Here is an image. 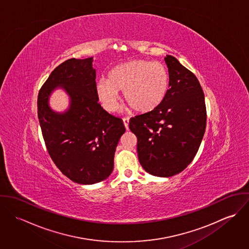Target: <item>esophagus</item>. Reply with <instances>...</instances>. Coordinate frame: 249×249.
I'll list each match as a JSON object with an SVG mask.
<instances>
[{
	"label": "esophagus",
	"mask_w": 249,
	"mask_h": 249,
	"mask_svg": "<svg viewBox=\"0 0 249 249\" xmlns=\"http://www.w3.org/2000/svg\"><path fill=\"white\" fill-rule=\"evenodd\" d=\"M123 121H124V124L125 126V128L127 129L128 128V124H129V117H124L123 119Z\"/></svg>",
	"instance_id": "obj_1"
}]
</instances>
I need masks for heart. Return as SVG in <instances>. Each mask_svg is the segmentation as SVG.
<instances>
[{
	"mask_svg": "<svg viewBox=\"0 0 249 249\" xmlns=\"http://www.w3.org/2000/svg\"><path fill=\"white\" fill-rule=\"evenodd\" d=\"M169 86L170 74L163 63L135 59L114 67L108 79L98 82L97 94L108 111L116 109L118 92L123 91L124 102L134 111L148 113L164 102Z\"/></svg>",
	"mask_w": 249,
	"mask_h": 249,
	"instance_id": "1",
	"label": "heart"
}]
</instances>
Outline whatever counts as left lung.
<instances>
[{"label": "left lung", "mask_w": 249, "mask_h": 249, "mask_svg": "<svg viewBox=\"0 0 249 249\" xmlns=\"http://www.w3.org/2000/svg\"><path fill=\"white\" fill-rule=\"evenodd\" d=\"M165 61L170 86L155 110L132 117L129 129L137 137V152L143 170L170 178L194 160L206 128L204 93L196 76L172 55Z\"/></svg>", "instance_id": "1"}]
</instances>
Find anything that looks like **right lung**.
I'll return each instance as SVG.
<instances>
[{
	"label": "right lung",
	"mask_w": 249,
	"mask_h": 249,
	"mask_svg": "<svg viewBox=\"0 0 249 249\" xmlns=\"http://www.w3.org/2000/svg\"><path fill=\"white\" fill-rule=\"evenodd\" d=\"M93 57L71 58L51 72L38 93L37 113L49 155L58 170L78 184L107 179L114 168V154L125 127L123 120L101 107ZM62 85L71 97L64 114L47 106L50 92Z\"/></svg>",
	"instance_id": "right-lung-1"
}]
</instances>
